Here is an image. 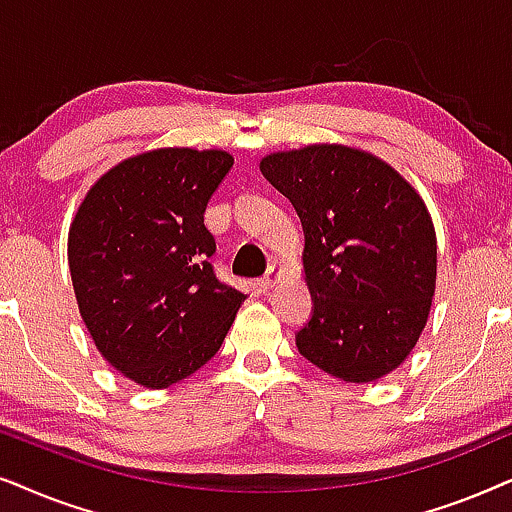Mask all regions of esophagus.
Instances as JSON below:
<instances>
[{
    "mask_svg": "<svg viewBox=\"0 0 512 512\" xmlns=\"http://www.w3.org/2000/svg\"><path fill=\"white\" fill-rule=\"evenodd\" d=\"M281 276H283V269L276 267V264H274V267H269L267 274H264V276L260 278V288H262L264 292H269L278 281H281Z\"/></svg>",
    "mask_w": 512,
    "mask_h": 512,
    "instance_id": "34e87169",
    "label": "esophagus"
}]
</instances>
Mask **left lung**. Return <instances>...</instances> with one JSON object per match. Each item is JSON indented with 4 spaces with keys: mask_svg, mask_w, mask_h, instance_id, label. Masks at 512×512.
I'll list each match as a JSON object with an SVG mask.
<instances>
[{
    "mask_svg": "<svg viewBox=\"0 0 512 512\" xmlns=\"http://www.w3.org/2000/svg\"><path fill=\"white\" fill-rule=\"evenodd\" d=\"M262 173L295 206L313 306L302 356L367 384L393 372L424 330L438 269L426 203L398 170L344 145L264 156Z\"/></svg>",
    "mask_w": 512,
    "mask_h": 512,
    "instance_id": "1",
    "label": "left lung"
}]
</instances>
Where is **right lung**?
I'll return each mask as SVG.
<instances>
[{"mask_svg": "<svg viewBox=\"0 0 512 512\" xmlns=\"http://www.w3.org/2000/svg\"><path fill=\"white\" fill-rule=\"evenodd\" d=\"M231 166L222 149H154L107 170L74 215L79 313L102 358L135 384L166 388L206 365L245 299L215 276L203 224Z\"/></svg>", "mask_w": 512, "mask_h": 512, "instance_id": "right-lung-1", "label": "right lung"}]
</instances>
